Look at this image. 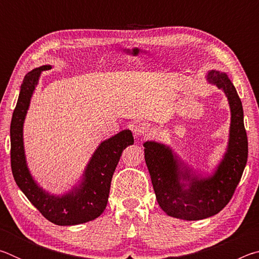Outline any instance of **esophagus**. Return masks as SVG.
Masks as SVG:
<instances>
[{"mask_svg":"<svg viewBox=\"0 0 259 259\" xmlns=\"http://www.w3.org/2000/svg\"><path fill=\"white\" fill-rule=\"evenodd\" d=\"M150 130H151L150 125L145 123V122H139V123H136L133 126V131L136 136H143L146 133H148Z\"/></svg>","mask_w":259,"mask_h":259,"instance_id":"esophagus-1","label":"esophagus"}]
</instances>
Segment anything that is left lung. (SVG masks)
I'll use <instances>...</instances> for the list:
<instances>
[{
    "label": "left lung",
    "mask_w": 259,
    "mask_h": 259,
    "mask_svg": "<svg viewBox=\"0 0 259 259\" xmlns=\"http://www.w3.org/2000/svg\"><path fill=\"white\" fill-rule=\"evenodd\" d=\"M208 81L224 91L232 115L229 147L212 177H192L188 169L181 172L169 147L154 142L144 144L145 161L159 205L169 216L185 221H200L224 209L234 194L248 159L242 103L233 83L226 74L216 71L208 74ZM182 178L190 182L187 188L180 183Z\"/></svg>",
    "instance_id": "left-lung-1"
}]
</instances>
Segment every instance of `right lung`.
I'll use <instances>...</instances> for the list:
<instances>
[{
	"label": "right lung",
	"instance_id": "right-lung-1",
	"mask_svg": "<svg viewBox=\"0 0 259 259\" xmlns=\"http://www.w3.org/2000/svg\"><path fill=\"white\" fill-rule=\"evenodd\" d=\"M50 68L51 66L46 65L33 69L25 76L21 84L10 125L11 170L17 185L48 221L61 226L77 225L94 221L104 212L113 174L122 152L126 146L134 144V137L130 130H124L100 144L87 166L84 181L75 192L59 198L42 191L33 181L26 165L23 124L38 76L42 71Z\"/></svg>",
	"mask_w": 259,
	"mask_h": 259
}]
</instances>
